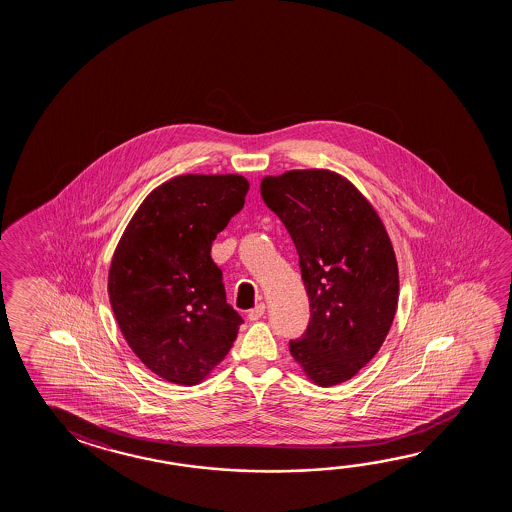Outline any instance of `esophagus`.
<instances>
[{"label":"esophagus","instance_id":"1","mask_svg":"<svg viewBox=\"0 0 512 512\" xmlns=\"http://www.w3.org/2000/svg\"><path fill=\"white\" fill-rule=\"evenodd\" d=\"M264 312H266V305L259 303L257 307H253V309L248 312V319H250V321H257V319L264 316Z\"/></svg>","mask_w":512,"mask_h":512}]
</instances>
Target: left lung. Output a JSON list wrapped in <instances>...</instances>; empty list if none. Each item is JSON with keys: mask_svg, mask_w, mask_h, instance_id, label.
I'll use <instances>...</instances> for the list:
<instances>
[{"mask_svg": "<svg viewBox=\"0 0 512 512\" xmlns=\"http://www.w3.org/2000/svg\"><path fill=\"white\" fill-rule=\"evenodd\" d=\"M300 257L310 321L289 343L321 387L350 380L386 341L398 305V264L377 210L344 176L293 169L260 182Z\"/></svg>", "mask_w": 512, "mask_h": 512, "instance_id": "left-lung-1", "label": "left lung"}]
</instances>
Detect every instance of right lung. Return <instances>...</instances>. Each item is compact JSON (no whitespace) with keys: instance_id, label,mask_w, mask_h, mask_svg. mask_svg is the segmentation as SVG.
Segmentation results:
<instances>
[{"instance_id":"add662e5","label":"right lung","mask_w":512,"mask_h":512,"mask_svg":"<svg viewBox=\"0 0 512 512\" xmlns=\"http://www.w3.org/2000/svg\"><path fill=\"white\" fill-rule=\"evenodd\" d=\"M248 189L241 175L175 176L146 196L112 257L110 305L126 343L173 384L202 382L243 323L210 248Z\"/></svg>"}]
</instances>
